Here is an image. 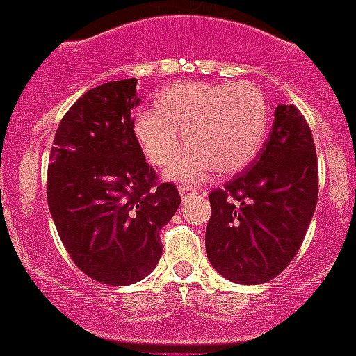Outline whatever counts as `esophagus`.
I'll return each mask as SVG.
<instances>
[{
	"instance_id": "obj_1",
	"label": "esophagus",
	"mask_w": 356,
	"mask_h": 356,
	"mask_svg": "<svg viewBox=\"0 0 356 356\" xmlns=\"http://www.w3.org/2000/svg\"><path fill=\"white\" fill-rule=\"evenodd\" d=\"M178 191H180V195L184 197V200L191 197L192 194H197V191H194V188L188 187V185H180V188H178Z\"/></svg>"
}]
</instances>
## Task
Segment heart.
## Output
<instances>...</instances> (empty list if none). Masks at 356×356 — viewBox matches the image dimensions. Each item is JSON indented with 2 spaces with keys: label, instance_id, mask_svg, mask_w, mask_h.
<instances>
[{
  "label": "heart",
  "instance_id": "1",
  "mask_svg": "<svg viewBox=\"0 0 356 356\" xmlns=\"http://www.w3.org/2000/svg\"><path fill=\"white\" fill-rule=\"evenodd\" d=\"M270 122L268 99L256 84L178 83L162 91L156 107L138 114L134 136L159 168L175 161L185 139L188 149L165 178L201 184L215 172L247 168L265 145Z\"/></svg>",
  "mask_w": 356,
  "mask_h": 356
}]
</instances>
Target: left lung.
Returning a JSON list of instances; mask_svg holds the SVG:
<instances>
[{
    "label": "left lung",
    "mask_w": 356,
    "mask_h": 356,
    "mask_svg": "<svg viewBox=\"0 0 356 356\" xmlns=\"http://www.w3.org/2000/svg\"><path fill=\"white\" fill-rule=\"evenodd\" d=\"M318 203V159L307 122L279 104L272 132L249 169L210 192L207 256L231 282L256 286L284 272Z\"/></svg>",
    "instance_id": "left-lung-1"
}]
</instances>
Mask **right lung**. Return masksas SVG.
Wrapping results in <instances>:
<instances>
[{"instance_id":"1","label":"right lung","mask_w":356,"mask_h":356,"mask_svg":"<svg viewBox=\"0 0 356 356\" xmlns=\"http://www.w3.org/2000/svg\"><path fill=\"white\" fill-rule=\"evenodd\" d=\"M138 79L86 91L61 120L49 156L47 203L81 272L107 286L145 279L162 256V227L181 200L156 184L134 136Z\"/></svg>"}]
</instances>
